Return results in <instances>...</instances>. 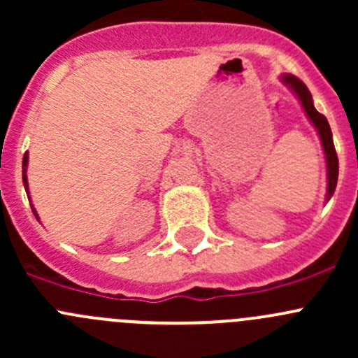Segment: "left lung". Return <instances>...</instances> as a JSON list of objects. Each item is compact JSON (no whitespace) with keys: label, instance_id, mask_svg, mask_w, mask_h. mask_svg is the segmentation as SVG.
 Listing matches in <instances>:
<instances>
[{"label":"left lung","instance_id":"obj_1","mask_svg":"<svg viewBox=\"0 0 358 358\" xmlns=\"http://www.w3.org/2000/svg\"><path fill=\"white\" fill-rule=\"evenodd\" d=\"M282 81L286 83L292 92L296 93V96H298L299 102H301L306 115H308V119L312 121V124L315 126L317 131H319L320 142H322V147H324V154H326V164H327L326 201H329L336 190V183H338V171H339L338 154H336V149H334L331 126H329V122H327L326 115H322L319 110L315 109V107H313L312 93L308 92V88H306V85L301 81V79H298L296 76H292V74H284Z\"/></svg>","mask_w":358,"mask_h":358}]
</instances>
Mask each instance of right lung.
<instances>
[{"label":"right lung","instance_id":"obj_1","mask_svg":"<svg viewBox=\"0 0 358 358\" xmlns=\"http://www.w3.org/2000/svg\"><path fill=\"white\" fill-rule=\"evenodd\" d=\"M25 169H27V154H24V161H22V182H24L25 189H27V175H25ZM27 194H29V190H27ZM31 208H32V204H31ZM32 213H34V216H36V218H38V215H36V209L34 208H32Z\"/></svg>","mask_w":358,"mask_h":358}]
</instances>
